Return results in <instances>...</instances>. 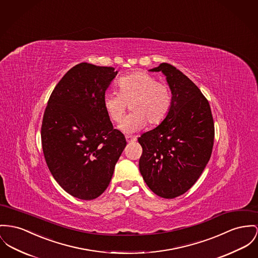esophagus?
<instances>
[{
	"instance_id": "34e87169",
	"label": "esophagus",
	"mask_w": 258,
	"mask_h": 258,
	"mask_svg": "<svg viewBox=\"0 0 258 258\" xmlns=\"http://www.w3.org/2000/svg\"><path fill=\"white\" fill-rule=\"evenodd\" d=\"M126 141H127L128 143L135 142V141H136V138L132 137V136H126Z\"/></svg>"
}]
</instances>
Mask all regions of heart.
Segmentation results:
<instances>
[{
  "mask_svg": "<svg viewBox=\"0 0 258 258\" xmlns=\"http://www.w3.org/2000/svg\"><path fill=\"white\" fill-rule=\"evenodd\" d=\"M119 92L107 91L103 97V107L109 118L119 123L128 103L133 113L119 125L126 134L142 130L149 122L161 123L168 115L172 105L171 90L165 83L158 82L145 71H136L122 76L118 81Z\"/></svg>",
  "mask_w": 258,
  "mask_h": 258,
  "instance_id": "obj_1",
  "label": "heart"
}]
</instances>
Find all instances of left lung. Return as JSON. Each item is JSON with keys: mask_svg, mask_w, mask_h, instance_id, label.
Listing matches in <instances>:
<instances>
[{"mask_svg": "<svg viewBox=\"0 0 258 258\" xmlns=\"http://www.w3.org/2000/svg\"><path fill=\"white\" fill-rule=\"evenodd\" d=\"M171 90L172 105L166 118L138 139L143 148L140 172L155 195L174 199L197 182L211 156L214 123L208 101L179 69L160 63Z\"/></svg>", "mask_w": 258, "mask_h": 258, "instance_id": "left-lung-1", "label": "left lung"}]
</instances>
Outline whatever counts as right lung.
<instances>
[{"label": "right lung", "instance_id": "add662e5", "mask_svg": "<svg viewBox=\"0 0 258 258\" xmlns=\"http://www.w3.org/2000/svg\"><path fill=\"white\" fill-rule=\"evenodd\" d=\"M117 72L76 64L54 87L45 109L41 139L47 165L58 185L80 200L103 194L127 144L103 107Z\"/></svg>", "mask_w": 258, "mask_h": 258}]
</instances>
